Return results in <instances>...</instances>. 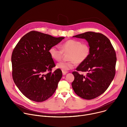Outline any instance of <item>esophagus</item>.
Masks as SVG:
<instances>
[{"instance_id": "obj_1", "label": "esophagus", "mask_w": 127, "mask_h": 127, "mask_svg": "<svg viewBox=\"0 0 127 127\" xmlns=\"http://www.w3.org/2000/svg\"><path fill=\"white\" fill-rule=\"evenodd\" d=\"M67 73H68V71H62V73H63V75H65Z\"/></svg>"}]
</instances>
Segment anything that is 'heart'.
Wrapping results in <instances>:
<instances>
[{
    "mask_svg": "<svg viewBox=\"0 0 127 127\" xmlns=\"http://www.w3.org/2000/svg\"><path fill=\"white\" fill-rule=\"evenodd\" d=\"M49 53L51 58L56 61L61 60L63 53H68V61H61L57 64V68L63 71L74 68L75 64L84 63L90 54V46L79 40H69L61 45V49L57 46L50 48Z\"/></svg>",
    "mask_w": 127,
    "mask_h": 127,
    "instance_id": "heart-1",
    "label": "heart"
}]
</instances>
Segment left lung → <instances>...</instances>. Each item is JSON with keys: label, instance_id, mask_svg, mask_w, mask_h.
Returning <instances> with one entry per match:
<instances>
[{"label": "left lung", "instance_id": "8db88e82", "mask_svg": "<svg viewBox=\"0 0 127 127\" xmlns=\"http://www.w3.org/2000/svg\"><path fill=\"white\" fill-rule=\"evenodd\" d=\"M73 37L85 39L90 46V54L76 68L77 71L88 72L86 76L77 71L72 72L74 80L72 87L80 97L92 99L105 92L114 78L116 52L110 40L101 33L87 32Z\"/></svg>", "mask_w": 127, "mask_h": 127}]
</instances>
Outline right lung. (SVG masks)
Instances as JSON below:
<instances>
[{"label":"right lung","mask_w":127,"mask_h":127,"mask_svg":"<svg viewBox=\"0 0 127 127\" xmlns=\"http://www.w3.org/2000/svg\"><path fill=\"white\" fill-rule=\"evenodd\" d=\"M65 38H56L32 31L21 38L11 55L12 76L21 93L30 100L42 102L56 91L62 76V71L56 69L49 50Z\"/></svg>","instance_id":"right-lung-1"}]
</instances>
